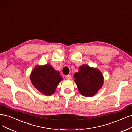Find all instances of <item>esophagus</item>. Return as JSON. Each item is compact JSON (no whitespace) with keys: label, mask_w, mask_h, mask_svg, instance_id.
Returning a JSON list of instances; mask_svg holds the SVG:
<instances>
[{"label":"esophagus","mask_w":132,"mask_h":132,"mask_svg":"<svg viewBox=\"0 0 132 132\" xmlns=\"http://www.w3.org/2000/svg\"><path fill=\"white\" fill-rule=\"evenodd\" d=\"M65 78L67 80H70L71 79V75H67L65 76Z\"/></svg>","instance_id":"esophagus-1"}]
</instances>
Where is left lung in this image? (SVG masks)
Returning a JSON list of instances; mask_svg holds the SVG:
<instances>
[{
	"mask_svg": "<svg viewBox=\"0 0 132 132\" xmlns=\"http://www.w3.org/2000/svg\"><path fill=\"white\" fill-rule=\"evenodd\" d=\"M75 82L79 92L85 97H92L101 89L104 83L102 72L97 68L84 64L74 74Z\"/></svg>",
	"mask_w": 132,
	"mask_h": 132,
	"instance_id": "8db88e82",
	"label": "left lung"
}]
</instances>
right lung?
I'll return each mask as SVG.
<instances>
[{
    "mask_svg": "<svg viewBox=\"0 0 132 132\" xmlns=\"http://www.w3.org/2000/svg\"><path fill=\"white\" fill-rule=\"evenodd\" d=\"M30 79L34 87L46 96L55 92L57 86L63 80L59 71L49 64L36 66Z\"/></svg>",
    "mask_w": 132,
    "mask_h": 132,
    "instance_id": "right-lung-1",
    "label": "right lung"
}]
</instances>
